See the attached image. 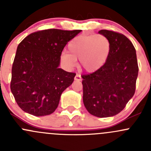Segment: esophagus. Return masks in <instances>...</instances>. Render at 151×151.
<instances>
[{
    "label": "esophagus",
    "mask_w": 151,
    "mask_h": 151,
    "mask_svg": "<svg viewBox=\"0 0 151 151\" xmlns=\"http://www.w3.org/2000/svg\"><path fill=\"white\" fill-rule=\"evenodd\" d=\"M74 80H77V81H81L82 80V77H81V75L79 74H76L75 77H74Z\"/></svg>",
    "instance_id": "34e87169"
}]
</instances>
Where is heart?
Masks as SVG:
<instances>
[{
  "mask_svg": "<svg viewBox=\"0 0 151 151\" xmlns=\"http://www.w3.org/2000/svg\"><path fill=\"white\" fill-rule=\"evenodd\" d=\"M68 53H62L61 60L68 68L80 60V66L87 72L101 68L109 57L110 42L102 34L86 35L74 38L68 45Z\"/></svg>",
  "mask_w": 151,
  "mask_h": 151,
  "instance_id": "1",
  "label": "heart"
}]
</instances>
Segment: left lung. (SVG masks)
Masks as SVG:
<instances>
[{"label":"left lung","mask_w":151,"mask_h":151,"mask_svg":"<svg viewBox=\"0 0 151 151\" xmlns=\"http://www.w3.org/2000/svg\"><path fill=\"white\" fill-rule=\"evenodd\" d=\"M110 42L105 63L95 72L82 76L83 103L90 114L108 118L121 112L133 97L138 76L136 50L124 35L101 30Z\"/></svg>","instance_id":"left-lung-1"}]
</instances>
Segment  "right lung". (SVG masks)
Listing matches in <instances>:
<instances>
[{
  "instance_id": "right-lung-1",
  "label": "right lung",
  "mask_w": 151,
  "mask_h": 151,
  "mask_svg": "<svg viewBox=\"0 0 151 151\" xmlns=\"http://www.w3.org/2000/svg\"><path fill=\"white\" fill-rule=\"evenodd\" d=\"M81 30L48 29L28 35L18 45L12 69L11 91L18 106L34 116L55 112L75 73L59 68L68 42Z\"/></svg>"
}]
</instances>
